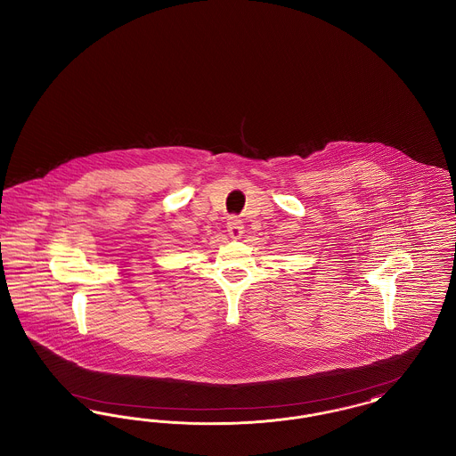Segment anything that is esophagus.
Instances as JSON below:
<instances>
[{
  "label": "esophagus",
  "instance_id": "obj_1",
  "mask_svg": "<svg viewBox=\"0 0 456 456\" xmlns=\"http://www.w3.org/2000/svg\"><path fill=\"white\" fill-rule=\"evenodd\" d=\"M227 234L232 238V240H240L242 234H244V225L241 224V220L238 218H229L227 222Z\"/></svg>",
  "mask_w": 456,
  "mask_h": 456
}]
</instances>
